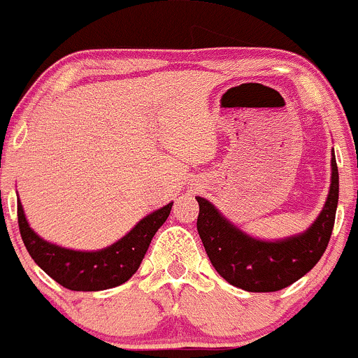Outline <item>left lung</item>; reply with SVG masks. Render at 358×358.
I'll return each instance as SVG.
<instances>
[{"instance_id":"left-lung-1","label":"left lung","mask_w":358,"mask_h":358,"mask_svg":"<svg viewBox=\"0 0 358 358\" xmlns=\"http://www.w3.org/2000/svg\"><path fill=\"white\" fill-rule=\"evenodd\" d=\"M340 178L336 158H331V186L322 212L310 227L279 241H262L231 224L208 200L200 205L198 234L215 271L229 285L252 293H271L293 285L320 260L333 233Z\"/></svg>"}]
</instances>
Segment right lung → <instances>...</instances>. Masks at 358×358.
Masks as SVG:
<instances>
[{
    "mask_svg": "<svg viewBox=\"0 0 358 358\" xmlns=\"http://www.w3.org/2000/svg\"><path fill=\"white\" fill-rule=\"evenodd\" d=\"M172 201L139 220L124 238L96 252H77L44 241L31 229L17 200L22 241L32 260L58 285L72 291H101L129 281L141 265L152 238L167 220Z\"/></svg>",
    "mask_w": 358,
    "mask_h": 358,
    "instance_id": "right-lung-1",
    "label": "right lung"
}]
</instances>
